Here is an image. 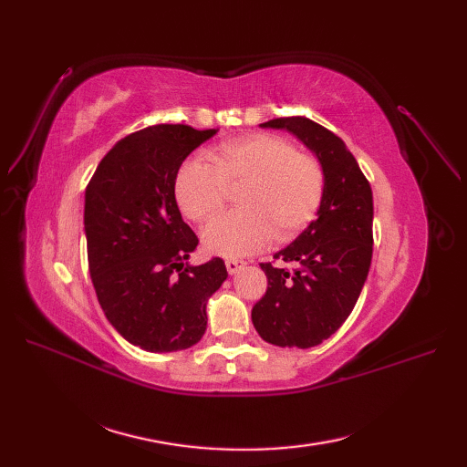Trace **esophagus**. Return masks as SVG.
I'll list each match as a JSON object with an SVG mask.
<instances>
[{
	"instance_id": "34e87169",
	"label": "esophagus",
	"mask_w": 467,
	"mask_h": 467,
	"mask_svg": "<svg viewBox=\"0 0 467 467\" xmlns=\"http://www.w3.org/2000/svg\"><path fill=\"white\" fill-rule=\"evenodd\" d=\"M244 266H245V261H242V259H228V261H225V268H228L230 275L239 273Z\"/></svg>"
}]
</instances>
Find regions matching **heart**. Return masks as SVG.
<instances>
[{
    "instance_id": "1",
    "label": "heart",
    "mask_w": 467,
    "mask_h": 467,
    "mask_svg": "<svg viewBox=\"0 0 467 467\" xmlns=\"http://www.w3.org/2000/svg\"><path fill=\"white\" fill-rule=\"evenodd\" d=\"M208 161L189 160L175 177V199L194 222L214 218L239 189V212L210 222L202 232L206 251L222 257H245L271 237L286 242L317 214L325 171L312 153L296 151L276 134H247L208 150Z\"/></svg>"
}]
</instances>
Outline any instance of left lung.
I'll use <instances>...</instances> for the list:
<instances>
[{"label":"left lung","instance_id":"left-lung-1","mask_svg":"<svg viewBox=\"0 0 467 467\" xmlns=\"http://www.w3.org/2000/svg\"><path fill=\"white\" fill-rule=\"evenodd\" d=\"M261 126L298 136L325 171L317 218L275 255L296 268L261 263L268 286L251 309L263 341L309 348L347 321L368 276L374 244L372 189L343 140L321 124L286 117Z\"/></svg>","mask_w":467,"mask_h":467}]
</instances>
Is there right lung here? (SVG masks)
Segmentation results:
<instances>
[{"label":"right lung","instance_id":"1","mask_svg":"<svg viewBox=\"0 0 467 467\" xmlns=\"http://www.w3.org/2000/svg\"><path fill=\"white\" fill-rule=\"evenodd\" d=\"M218 129L155 124L132 132L97 165L86 189L89 275L107 319L148 352L196 345L206 302L228 271L220 257L191 266L199 237L182 222L175 177Z\"/></svg>","mask_w":467,"mask_h":467}]
</instances>
